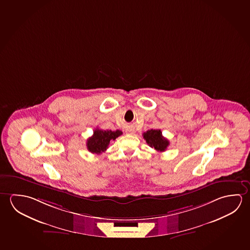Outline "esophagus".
Wrapping results in <instances>:
<instances>
[{
    "label": "esophagus",
    "mask_w": 250,
    "mask_h": 250,
    "mask_svg": "<svg viewBox=\"0 0 250 250\" xmlns=\"http://www.w3.org/2000/svg\"><path fill=\"white\" fill-rule=\"evenodd\" d=\"M134 132H135V131H134L132 128H128L126 130V133H128V134H131V135L134 134Z\"/></svg>",
    "instance_id": "obj_1"
}]
</instances>
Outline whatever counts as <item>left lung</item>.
Returning <instances> with one entry per match:
<instances>
[{"label": "left lung", "mask_w": 250, "mask_h": 250, "mask_svg": "<svg viewBox=\"0 0 250 250\" xmlns=\"http://www.w3.org/2000/svg\"><path fill=\"white\" fill-rule=\"evenodd\" d=\"M143 138L149 146L154 148L156 151H165L169 146V141L162 136L160 130H148L144 132Z\"/></svg>", "instance_id": "8db88e82"}]
</instances>
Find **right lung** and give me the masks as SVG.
Segmentation results:
<instances>
[{
    "instance_id": "add662e5",
    "label": "right lung",
    "mask_w": 250,
    "mask_h": 250,
    "mask_svg": "<svg viewBox=\"0 0 250 250\" xmlns=\"http://www.w3.org/2000/svg\"><path fill=\"white\" fill-rule=\"evenodd\" d=\"M122 133L123 132L119 130L112 131L111 130L104 131L101 129H96L93 131V135L87 139V149L91 153L100 154L106 151L111 141L115 140L119 136L122 135Z\"/></svg>"
}]
</instances>
